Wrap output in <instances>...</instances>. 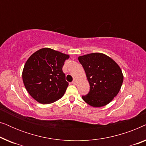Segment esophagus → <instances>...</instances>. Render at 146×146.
<instances>
[{
  "mask_svg": "<svg viewBox=\"0 0 146 146\" xmlns=\"http://www.w3.org/2000/svg\"><path fill=\"white\" fill-rule=\"evenodd\" d=\"M72 83L73 84L76 85V80H73V82H72Z\"/></svg>",
  "mask_w": 146,
  "mask_h": 146,
  "instance_id": "obj_1",
  "label": "esophagus"
}]
</instances>
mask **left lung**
<instances>
[{
    "label": "left lung",
    "instance_id": "1",
    "mask_svg": "<svg viewBox=\"0 0 146 146\" xmlns=\"http://www.w3.org/2000/svg\"><path fill=\"white\" fill-rule=\"evenodd\" d=\"M78 60L90 86L88 94L82 96L83 100L94 108L108 104L122 85L123 75L120 67L108 56L100 52L80 56Z\"/></svg>",
    "mask_w": 146,
    "mask_h": 146
}]
</instances>
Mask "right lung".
<instances>
[{
  "mask_svg": "<svg viewBox=\"0 0 146 146\" xmlns=\"http://www.w3.org/2000/svg\"><path fill=\"white\" fill-rule=\"evenodd\" d=\"M69 57L50 48H43L29 58L22 76L26 89L36 101L49 104L63 96L68 83L62 66Z\"/></svg>",
  "mask_w": 146,
  "mask_h": 146,
  "instance_id": "1",
  "label": "right lung"
}]
</instances>
